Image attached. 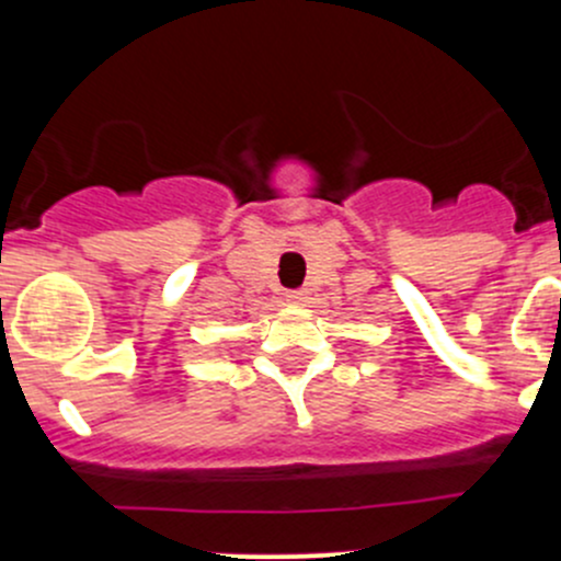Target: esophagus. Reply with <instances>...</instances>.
<instances>
[{
	"label": "esophagus",
	"mask_w": 561,
	"mask_h": 561,
	"mask_svg": "<svg viewBox=\"0 0 561 561\" xmlns=\"http://www.w3.org/2000/svg\"><path fill=\"white\" fill-rule=\"evenodd\" d=\"M286 299L294 305H302L305 302V291H286Z\"/></svg>",
	"instance_id": "esophagus-1"
}]
</instances>
